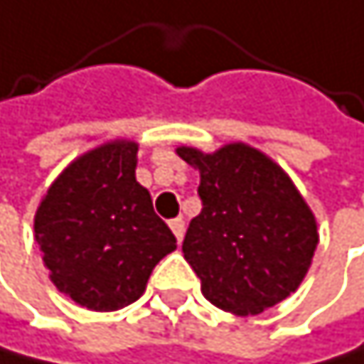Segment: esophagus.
I'll use <instances>...</instances> for the list:
<instances>
[{"instance_id":"1","label":"esophagus","mask_w":364,"mask_h":364,"mask_svg":"<svg viewBox=\"0 0 364 364\" xmlns=\"http://www.w3.org/2000/svg\"><path fill=\"white\" fill-rule=\"evenodd\" d=\"M168 227H171V231H173V235H176V240L178 242H182V237H184V220L182 218H176V220H171L168 222Z\"/></svg>"}]
</instances>
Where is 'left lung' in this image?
Returning a JSON list of instances; mask_svg holds the SVG:
<instances>
[{
    "mask_svg": "<svg viewBox=\"0 0 364 364\" xmlns=\"http://www.w3.org/2000/svg\"><path fill=\"white\" fill-rule=\"evenodd\" d=\"M178 155L200 168L202 211L182 251L215 307L247 316L296 291L318 245L316 218L287 173L247 144Z\"/></svg>",
    "mask_w": 364,
    "mask_h": 364,
    "instance_id": "left-lung-1",
    "label": "left lung"
}]
</instances>
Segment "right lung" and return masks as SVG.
Wrapping results in <instances>:
<instances>
[{
  "label": "right lung",
  "instance_id": "1",
  "mask_svg": "<svg viewBox=\"0 0 364 364\" xmlns=\"http://www.w3.org/2000/svg\"><path fill=\"white\" fill-rule=\"evenodd\" d=\"M137 144L109 142L73 162L35 215L50 280L93 311H115L144 294L153 267L176 249L135 180Z\"/></svg>",
  "mask_w": 364,
  "mask_h": 364
}]
</instances>
